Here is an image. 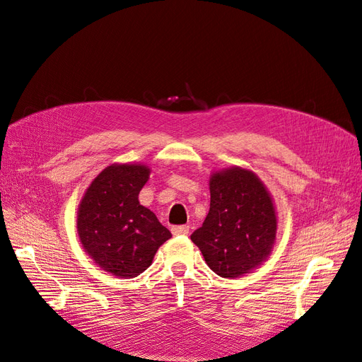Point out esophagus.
I'll return each mask as SVG.
<instances>
[{"label":"esophagus","mask_w":362,"mask_h":362,"mask_svg":"<svg viewBox=\"0 0 362 362\" xmlns=\"http://www.w3.org/2000/svg\"><path fill=\"white\" fill-rule=\"evenodd\" d=\"M171 230H173L174 235H188V234H189V226H188V225L173 226Z\"/></svg>","instance_id":"1"}]
</instances>
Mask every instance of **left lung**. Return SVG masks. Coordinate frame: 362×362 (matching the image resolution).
Instances as JSON below:
<instances>
[{
    "label": "left lung",
    "instance_id": "obj_1",
    "mask_svg": "<svg viewBox=\"0 0 362 362\" xmlns=\"http://www.w3.org/2000/svg\"><path fill=\"white\" fill-rule=\"evenodd\" d=\"M209 192V212L191 240L217 275L249 274L271 255L275 243L271 194L252 171L240 166L212 174Z\"/></svg>",
    "mask_w": 362,
    "mask_h": 362
}]
</instances>
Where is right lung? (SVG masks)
Listing matches in <instances>:
<instances>
[{"instance_id":"right-lung-1","label":"right lung","mask_w":362,"mask_h":362,"mask_svg":"<svg viewBox=\"0 0 362 362\" xmlns=\"http://www.w3.org/2000/svg\"><path fill=\"white\" fill-rule=\"evenodd\" d=\"M150 168L113 163L90 183L78 208V235L102 269L120 278L141 275L171 233L139 203Z\"/></svg>"}]
</instances>
